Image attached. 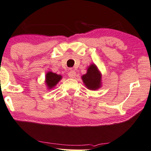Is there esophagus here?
<instances>
[{
    "label": "esophagus",
    "instance_id": "1",
    "mask_svg": "<svg viewBox=\"0 0 151 151\" xmlns=\"http://www.w3.org/2000/svg\"><path fill=\"white\" fill-rule=\"evenodd\" d=\"M68 76H69L70 78H72V79H73V78L75 77L76 76V72L74 71V70H70L69 72H68Z\"/></svg>",
    "mask_w": 151,
    "mask_h": 151
}]
</instances>
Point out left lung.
I'll return each instance as SVG.
<instances>
[{
  "label": "left lung",
  "instance_id": "left-lung-1",
  "mask_svg": "<svg viewBox=\"0 0 151 151\" xmlns=\"http://www.w3.org/2000/svg\"><path fill=\"white\" fill-rule=\"evenodd\" d=\"M81 78L86 86L90 90H96L100 87L101 74L95 65L89 66L87 73L82 76Z\"/></svg>",
  "mask_w": 151,
  "mask_h": 151
}]
</instances>
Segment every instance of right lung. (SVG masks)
I'll return each mask as SVG.
<instances>
[{
	"label": "right lung",
	"instance_id": "obj_1",
	"mask_svg": "<svg viewBox=\"0 0 151 151\" xmlns=\"http://www.w3.org/2000/svg\"><path fill=\"white\" fill-rule=\"evenodd\" d=\"M60 79H61V76L58 75L56 73L49 72L46 74V83L48 86L49 88H52Z\"/></svg>",
	"mask_w": 151,
	"mask_h": 151
}]
</instances>
